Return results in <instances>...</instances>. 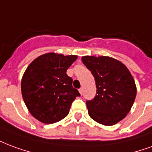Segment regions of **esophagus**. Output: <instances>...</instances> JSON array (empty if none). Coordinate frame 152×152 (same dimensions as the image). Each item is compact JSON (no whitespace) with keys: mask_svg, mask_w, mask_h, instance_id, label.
<instances>
[{"mask_svg":"<svg viewBox=\"0 0 152 152\" xmlns=\"http://www.w3.org/2000/svg\"><path fill=\"white\" fill-rule=\"evenodd\" d=\"M79 92H80V94L82 95V88H80L79 89Z\"/></svg>","mask_w":152,"mask_h":152,"instance_id":"esophagus-1","label":"esophagus"}]
</instances>
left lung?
Segmentation results:
<instances>
[{
	"instance_id": "1",
	"label": "left lung",
	"mask_w": 152,
	"mask_h": 152,
	"mask_svg": "<svg viewBox=\"0 0 152 152\" xmlns=\"http://www.w3.org/2000/svg\"><path fill=\"white\" fill-rule=\"evenodd\" d=\"M81 59L96 82V96L86 102L88 115L100 124H116L130 112L135 99L137 89L130 71L108 56H86Z\"/></svg>"
}]
</instances>
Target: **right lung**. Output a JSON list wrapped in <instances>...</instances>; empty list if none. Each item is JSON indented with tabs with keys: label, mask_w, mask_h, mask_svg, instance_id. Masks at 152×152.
I'll return each instance as SVG.
<instances>
[{
	"label": "right lung",
	"mask_w": 152,
	"mask_h": 152,
	"mask_svg": "<svg viewBox=\"0 0 152 152\" xmlns=\"http://www.w3.org/2000/svg\"><path fill=\"white\" fill-rule=\"evenodd\" d=\"M76 59V56L47 53L26 68L21 84L22 97L30 113L39 122L52 124L64 118L73 101L80 96L66 73Z\"/></svg>",
	"instance_id": "obj_1"
}]
</instances>
